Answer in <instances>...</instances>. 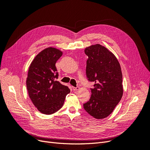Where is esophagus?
Masks as SVG:
<instances>
[{
  "mask_svg": "<svg viewBox=\"0 0 150 150\" xmlns=\"http://www.w3.org/2000/svg\"><path fill=\"white\" fill-rule=\"evenodd\" d=\"M72 89H73V91L78 90L79 89V87H78V86H77V87H72Z\"/></svg>",
  "mask_w": 150,
  "mask_h": 150,
  "instance_id": "1",
  "label": "esophagus"
}]
</instances>
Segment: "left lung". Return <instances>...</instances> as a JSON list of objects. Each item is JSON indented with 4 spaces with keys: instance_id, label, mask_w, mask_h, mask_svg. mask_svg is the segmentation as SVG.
I'll return each mask as SVG.
<instances>
[{
    "instance_id": "1",
    "label": "left lung",
    "mask_w": 150,
    "mask_h": 150,
    "mask_svg": "<svg viewBox=\"0 0 150 150\" xmlns=\"http://www.w3.org/2000/svg\"><path fill=\"white\" fill-rule=\"evenodd\" d=\"M88 56L86 74L89 82H93L89 100L83 104L84 110L96 119L110 115L120 101L123 89L122 72L115 56L100 44L84 49Z\"/></svg>"
}]
</instances>
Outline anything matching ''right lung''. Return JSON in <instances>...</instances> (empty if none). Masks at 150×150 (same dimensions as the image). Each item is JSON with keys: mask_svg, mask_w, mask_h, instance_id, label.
Returning a JSON list of instances; mask_svg holds the SVG:
<instances>
[{"mask_svg": "<svg viewBox=\"0 0 150 150\" xmlns=\"http://www.w3.org/2000/svg\"><path fill=\"white\" fill-rule=\"evenodd\" d=\"M62 52L48 47L38 54L29 68L26 86L34 105L45 115H51L62 108L66 95L70 93L67 86L57 80L59 73L56 63Z\"/></svg>", "mask_w": 150, "mask_h": 150, "instance_id": "right-lung-1", "label": "right lung"}]
</instances>
